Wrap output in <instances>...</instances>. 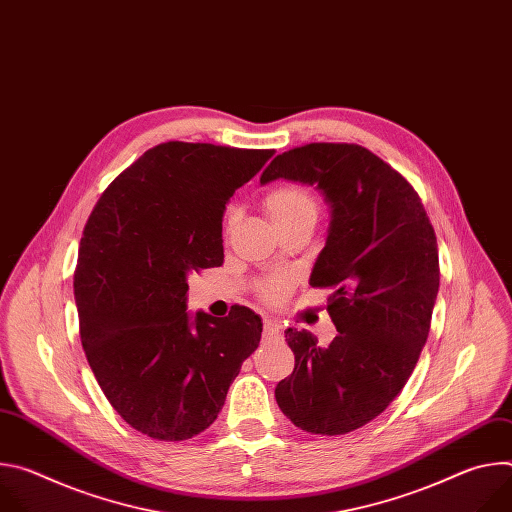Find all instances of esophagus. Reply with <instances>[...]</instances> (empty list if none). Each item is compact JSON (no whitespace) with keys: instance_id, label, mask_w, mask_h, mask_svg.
I'll list each match as a JSON object with an SVG mask.
<instances>
[{"instance_id":"obj_1","label":"esophagus","mask_w":512,"mask_h":512,"mask_svg":"<svg viewBox=\"0 0 512 512\" xmlns=\"http://www.w3.org/2000/svg\"><path fill=\"white\" fill-rule=\"evenodd\" d=\"M263 336H265V340H277V338L281 336L279 326L273 324L271 320H265V322H263Z\"/></svg>"}]
</instances>
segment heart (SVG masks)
<instances>
[{"label":"heart","instance_id":"1","mask_svg":"<svg viewBox=\"0 0 512 512\" xmlns=\"http://www.w3.org/2000/svg\"><path fill=\"white\" fill-rule=\"evenodd\" d=\"M263 206L269 214V218L273 221V225L283 233H291L296 229H314V225L318 223L320 218V198L318 194L298 182H283L273 186L265 198H263ZM237 218V210L233 206H229L225 210L223 216V233L229 235ZM289 291V279L283 275H271L267 279H263L257 285V294L265 304L277 306L285 300Z\"/></svg>","mask_w":512,"mask_h":512}]
</instances>
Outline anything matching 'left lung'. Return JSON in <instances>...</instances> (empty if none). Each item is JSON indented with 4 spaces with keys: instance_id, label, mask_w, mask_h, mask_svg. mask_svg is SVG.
I'll return each mask as SVG.
<instances>
[{
    "instance_id": "obj_1",
    "label": "left lung",
    "mask_w": 512,
    "mask_h": 512,
    "mask_svg": "<svg viewBox=\"0 0 512 512\" xmlns=\"http://www.w3.org/2000/svg\"><path fill=\"white\" fill-rule=\"evenodd\" d=\"M277 178L316 186L332 208L310 285L332 289L338 334L320 348L287 328L296 367L275 399L296 427L342 435L381 415L415 369L440 289L435 233L415 188L362 145H300L261 174Z\"/></svg>"
}]
</instances>
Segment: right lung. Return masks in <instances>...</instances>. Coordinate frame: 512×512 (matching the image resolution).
Listing matches in <instances>:
<instances>
[{
    "label": "right lung",
    "mask_w": 512,
    "mask_h": 512,
    "mask_svg": "<svg viewBox=\"0 0 512 512\" xmlns=\"http://www.w3.org/2000/svg\"><path fill=\"white\" fill-rule=\"evenodd\" d=\"M275 150L166 141L97 200L75 269L81 342L113 409L182 442L204 431L261 340V318L186 312L188 275L221 267L223 212Z\"/></svg>",
    "instance_id": "right-lung-1"
}]
</instances>
